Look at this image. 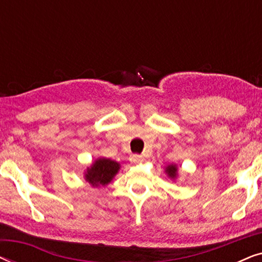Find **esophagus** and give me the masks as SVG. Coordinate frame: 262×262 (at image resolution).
I'll return each mask as SVG.
<instances>
[{
  "label": "esophagus",
  "instance_id": "34e87169",
  "mask_svg": "<svg viewBox=\"0 0 262 262\" xmlns=\"http://www.w3.org/2000/svg\"><path fill=\"white\" fill-rule=\"evenodd\" d=\"M131 162H134V163H141V162H143V156H141V155H132L131 156Z\"/></svg>",
  "mask_w": 262,
  "mask_h": 262
}]
</instances>
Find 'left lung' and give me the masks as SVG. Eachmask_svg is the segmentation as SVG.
<instances>
[{
	"instance_id": "left-lung-1",
	"label": "left lung",
	"mask_w": 262,
	"mask_h": 262,
	"mask_svg": "<svg viewBox=\"0 0 262 262\" xmlns=\"http://www.w3.org/2000/svg\"><path fill=\"white\" fill-rule=\"evenodd\" d=\"M166 173L168 177H169L170 179H173V180H175L178 177V167L177 164H168V166L166 167Z\"/></svg>"
}]
</instances>
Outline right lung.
Listing matches in <instances>:
<instances>
[{"mask_svg": "<svg viewBox=\"0 0 262 262\" xmlns=\"http://www.w3.org/2000/svg\"><path fill=\"white\" fill-rule=\"evenodd\" d=\"M119 169L120 164L116 161L100 157V159L95 160V162L91 167L87 168V171L84 173V179L93 187L106 186L113 180Z\"/></svg>", "mask_w": 262, "mask_h": 262, "instance_id": "obj_1", "label": "right lung"}]
</instances>
